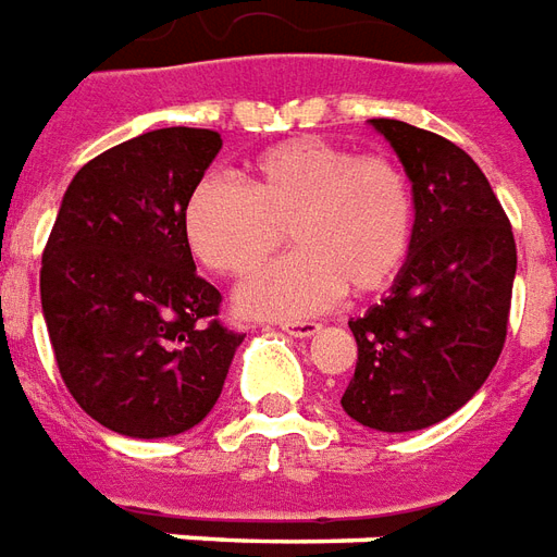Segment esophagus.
<instances>
[{
    "instance_id": "34e87169",
    "label": "esophagus",
    "mask_w": 557,
    "mask_h": 557,
    "mask_svg": "<svg viewBox=\"0 0 557 557\" xmlns=\"http://www.w3.org/2000/svg\"><path fill=\"white\" fill-rule=\"evenodd\" d=\"M282 330L294 338H311V335L321 333V323L314 321H297V323H282Z\"/></svg>"
}]
</instances>
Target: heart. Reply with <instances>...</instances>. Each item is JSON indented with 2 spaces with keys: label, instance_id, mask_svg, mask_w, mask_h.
Returning a JSON list of instances; mask_svg holds the SVG:
<instances>
[{
  "label": "heart",
  "instance_id": "b5f03b06",
  "mask_svg": "<svg viewBox=\"0 0 557 557\" xmlns=\"http://www.w3.org/2000/svg\"><path fill=\"white\" fill-rule=\"evenodd\" d=\"M183 231L195 258L219 275L246 278L239 290L258 318H306L342 290L369 297L393 285L413 243V191L398 164L357 159L345 146L297 137L248 161L246 185L209 176L191 188Z\"/></svg>",
  "mask_w": 557,
  "mask_h": 557
}]
</instances>
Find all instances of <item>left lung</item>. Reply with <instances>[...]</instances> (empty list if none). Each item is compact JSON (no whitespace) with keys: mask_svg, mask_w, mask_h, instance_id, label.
Here are the masks:
<instances>
[{"mask_svg":"<svg viewBox=\"0 0 557 557\" xmlns=\"http://www.w3.org/2000/svg\"><path fill=\"white\" fill-rule=\"evenodd\" d=\"M413 191V243L381 302L357 321V369L342 396L350 420L420 432L468 405L507 338L516 243L476 161L423 128L369 120Z\"/></svg>","mask_w":557,"mask_h":557,"instance_id":"left-lung-1","label":"left lung"}]
</instances>
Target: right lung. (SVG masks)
Listing matches in <instances>:
<instances>
[{
    "mask_svg": "<svg viewBox=\"0 0 557 557\" xmlns=\"http://www.w3.org/2000/svg\"><path fill=\"white\" fill-rule=\"evenodd\" d=\"M222 149L209 128H159L83 164L41 258V311L62 381L92 420L171 437L222 396L243 335L215 321L183 209Z\"/></svg>",
    "mask_w": 557,
    "mask_h": 557,
    "instance_id": "add662e5",
    "label": "right lung"
}]
</instances>
